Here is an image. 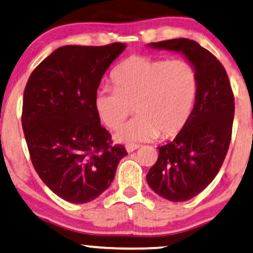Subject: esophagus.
Listing matches in <instances>:
<instances>
[{
	"mask_svg": "<svg viewBox=\"0 0 253 253\" xmlns=\"http://www.w3.org/2000/svg\"><path fill=\"white\" fill-rule=\"evenodd\" d=\"M139 147H140V145H136V143H135V145H134V143H133V145H132V143H130V145H126V150L128 153H132L135 149L139 148Z\"/></svg>",
	"mask_w": 253,
	"mask_h": 253,
	"instance_id": "34e87169",
	"label": "esophagus"
}]
</instances>
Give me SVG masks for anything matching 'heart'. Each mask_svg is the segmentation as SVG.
I'll return each instance as SVG.
<instances>
[{"label":"heart","instance_id":"1","mask_svg":"<svg viewBox=\"0 0 253 253\" xmlns=\"http://www.w3.org/2000/svg\"><path fill=\"white\" fill-rule=\"evenodd\" d=\"M114 89L94 95L98 119L116 129L132 113L136 117L114 134L119 142L134 143L176 136L187 126L198 93L196 70L184 59L132 56L112 72Z\"/></svg>","mask_w":253,"mask_h":253}]
</instances>
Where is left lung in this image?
<instances>
[{
    "instance_id": "obj_1",
    "label": "left lung",
    "mask_w": 253,
    "mask_h": 253,
    "mask_svg": "<svg viewBox=\"0 0 253 253\" xmlns=\"http://www.w3.org/2000/svg\"><path fill=\"white\" fill-rule=\"evenodd\" d=\"M159 50L180 52L198 77V93L187 126L167 145L147 174V183L159 196L183 202L211 183L231 141L235 98L224 66L210 51L188 38L149 43Z\"/></svg>"
}]
</instances>
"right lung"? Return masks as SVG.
Segmentation results:
<instances>
[{
	"instance_id": "1",
	"label": "right lung",
	"mask_w": 253,
	"mask_h": 253,
	"mask_svg": "<svg viewBox=\"0 0 253 253\" xmlns=\"http://www.w3.org/2000/svg\"><path fill=\"white\" fill-rule=\"evenodd\" d=\"M126 44L65 45L34 70L24 89L22 127L38 176L70 203H87L110 187L121 145L100 125L94 95Z\"/></svg>"
}]
</instances>
